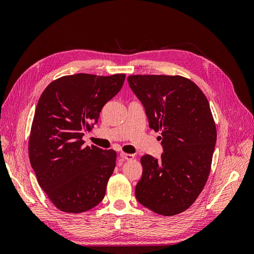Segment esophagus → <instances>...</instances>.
<instances>
[{"label":"esophagus","instance_id":"1","mask_svg":"<svg viewBox=\"0 0 254 254\" xmlns=\"http://www.w3.org/2000/svg\"><path fill=\"white\" fill-rule=\"evenodd\" d=\"M120 156H121V158L125 159V160H128V161H130V160H133V159H134V155H131V153L121 152V153H120Z\"/></svg>","mask_w":254,"mask_h":254}]
</instances>
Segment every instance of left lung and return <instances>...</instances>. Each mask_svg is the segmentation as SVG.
Listing matches in <instances>:
<instances>
[{"label":"left lung","mask_w":254,"mask_h":254,"mask_svg":"<svg viewBox=\"0 0 254 254\" xmlns=\"http://www.w3.org/2000/svg\"><path fill=\"white\" fill-rule=\"evenodd\" d=\"M127 80L149 128L161 132L163 148L160 159L141 158L135 198L157 214H179L193 204L210 174L217 134L209 102L181 76L130 75Z\"/></svg>","instance_id":"1"}]
</instances>
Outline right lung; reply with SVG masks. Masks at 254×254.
<instances>
[{"mask_svg":"<svg viewBox=\"0 0 254 254\" xmlns=\"http://www.w3.org/2000/svg\"><path fill=\"white\" fill-rule=\"evenodd\" d=\"M125 74H75L51 82L36 107L28 155L38 183L57 209L82 213L101 202L117 152L83 146L107 102L123 87Z\"/></svg>","mask_w":254,"mask_h":254,"instance_id":"obj_1","label":"right lung"}]
</instances>
